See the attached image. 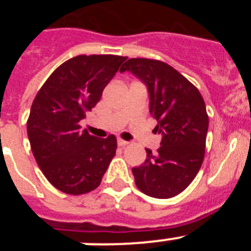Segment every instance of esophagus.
I'll list each match as a JSON object with an SVG mask.
<instances>
[{
	"mask_svg": "<svg viewBox=\"0 0 251 251\" xmlns=\"http://www.w3.org/2000/svg\"><path fill=\"white\" fill-rule=\"evenodd\" d=\"M118 145L121 146V147H126V146L129 145V142L124 141V139H118Z\"/></svg>",
	"mask_w": 251,
	"mask_h": 251,
	"instance_id": "34e87169",
	"label": "esophagus"
}]
</instances>
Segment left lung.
Instances as JSON below:
<instances>
[{"mask_svg":"<svg viewBox=\"0 0 251 251\" xmlns=\"http://www.w3.org/2000/svg\"><path fill=\"white\" fill-rule=\"evenodd\" d=\"M147 85L154 130L162 134L157 153L146 148L147 158L133 167L137 187L147 196L171 199L194 181L205 156L208 115L202 95L176 69L159 60L137 57L123 64Z\"/></svg>","mask_w":251,"mask_h":251,"instance_id":"obj_1","label":"left lung"}]
</instances>
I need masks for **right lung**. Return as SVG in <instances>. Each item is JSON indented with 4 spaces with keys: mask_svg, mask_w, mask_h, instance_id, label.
Listing matches in <instances>:
<instances>
[{
    "mask_svg": "<svg viewBox=\"0 0 251 251\" xmlns=\"http://www.w3.org/2000/svg\"><path fill=\"white\" fill-rule=\"evenodd\" d=\"M126 56L79 55L63 63L35 97L27 136L40 170L64 194L83 195L101 182L115 156L117 138L90 136L80 121L100 100Z\"/></svg>",
    "mask_w": 251,
    "mask_h": 251,
    "instance_id": "obj_1",
    "label": "right lung"
}]
</instances>
